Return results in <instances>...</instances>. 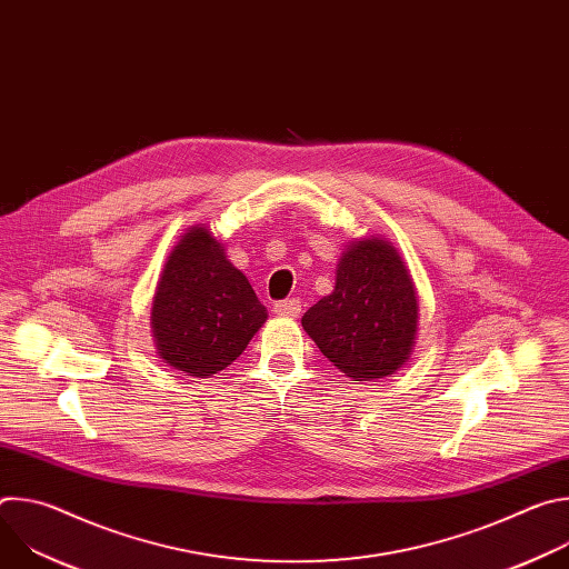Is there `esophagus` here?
<instances>
[{
	"mask_svg": "<svg viewBox=\"0 0 569 569\" xmlns=\"http://www.w3.org/2000/svg\"><path fill=\"white\" fill-rule=\"evenodd\" d=\"M274 312L281 315V317H297V315L301 312V301H299L297 297L277 301V303H274Z\"/></svg>",
	"mask_w": 569,
	"mask_h": 569,
	"instance_id": "34e87169",
	"label": "esophagus"
}]
</instances>
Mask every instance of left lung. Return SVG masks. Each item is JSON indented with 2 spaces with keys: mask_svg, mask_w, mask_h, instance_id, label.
<instances>
[{
  "mask_svg": "<svg viewBox=\"0 0 569 569\" xmlns=\"http://www.w3.org/2000/svg\"><path fill=\"white\" fill-rule=\"evenodd\" d=\"M301 327L353 380L391 376L410 360L419 301L410 270L389 240L356 238L338 261L336 288L310 306Z\"/></svg>",
  "mask_w": 569,
  "mask_h": 569,
  "instance_id": "left-lung-1",
  "label": "left lung"
}]
</instances>
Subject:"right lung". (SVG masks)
Segmentation results:
<instances>
[{"label": "right lung", "mask_w": 569, "mask_h": 569, "mask_svg": "<svg viewBox=\"0 0 569 569\" xmlns=\"http://www.w3.org/2000/svg\"><path fill=\"white\" fill-rule=\"evenodd\" d=\"M268 319L248 277L229 263L222 242L189 227L159 274L150 329L169 367L207 378L229 367Z\"/></svg>", "instance_id": "right-lung-1"}]
</instances>
